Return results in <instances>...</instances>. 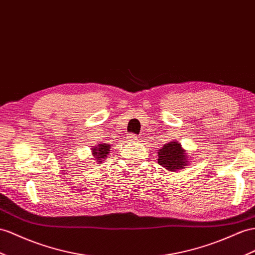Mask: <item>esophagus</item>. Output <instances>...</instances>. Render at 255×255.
Segmentation results:
<instances>
[{"instance_id": "obj_1", "label": "esophagus", "mask_w": 255, "mask_h": 255, "mask_svg": "<svg viewBox=\"0 0 255 255\" xmlns=\"http://www.w3.org/2000/svg\"><path fill=\"white\" fill-rule=\"evenodd\" d=\"M127 138H128V141H136L138 140V135L134 133H130V134H128Z\"/></svg>"}]
</instances>
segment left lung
<instances>
[{
  "mask_svg": "<svg viewBox=\"0 0 255 255\" xmlns=\"http://www.w3.org/2000/svg\"><path fill=\"white\" fill-rule=\"evenodd\" d=\"M188 156L178 141H171L164 144L158 151V164L169 171L184 169L187 165Z\"/></svg>",
  "mask_w": 255,
  "mask_h": 255,
  "instance_id": "8db88e82",
  "label": "left lung"
}]
</instances>
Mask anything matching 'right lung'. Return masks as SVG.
<instances>
[{
    "label": "right lung",
    "mask_w": 255,
    "mask_h": 255,
    "mask_svg": "<svg viewBox=\"0 0 255 255\" xmlns=\"http://www.w3.org/2000/svg\"><path fill=\"white\" fill-rule=\"evenodd\" d=\"M94 157L97 159V162H102V160L107 157L111 151V145L108 143H102V144H97V147L91 148Z\"/></svg>",
    "instance_id": "right-lung-1"
}]
</instances>
